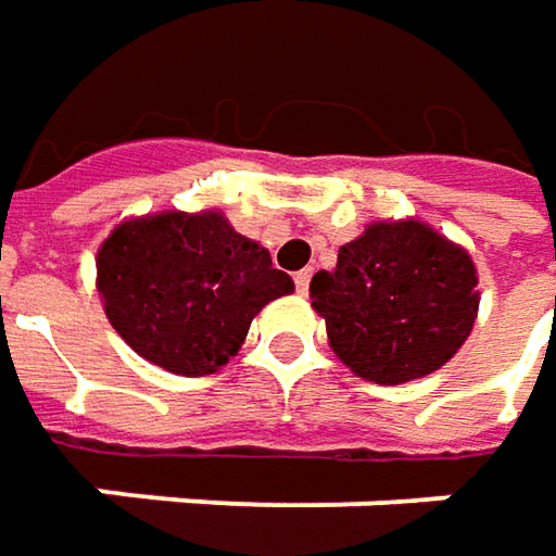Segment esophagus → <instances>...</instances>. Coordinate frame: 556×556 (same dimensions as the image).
Returning <instances> with one entry per match:
<instances>
[{"mask_svg":"<svg viewBox=\"0 0 556 556\" xmlns=\"http://www.w3.org/2000/svg\"><path fill=\"white\" fill-rule=\"evenodd\" d=\"M293 281H296V290L306 296V290H309V281H312V268H303V271H296L293 275Z\"/></svg>","mask_w":556,"mask_h":556,"instance_id":"obj_1","label":"esophagus"}]
</instances>
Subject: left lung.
<instances>
[{
  "mask_svg": "<svg viewBox=\"0 0 556 556\" xmlns=\"http://www.w3.org/2000/svg\"><path fill=\"white\" fill-rule=\"evenodd\" d=\"M470 253L420 219H380L312 278V309L333 355L358 377L395 387L439 371L480 312Z\"/></svg>",
  "mask_w": 556,
  "mask_h": 556,
  "instance_id": "left-lung-1",
  "label": "left lung"
}]
</instances>
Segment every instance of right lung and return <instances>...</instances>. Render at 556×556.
Listing matches in <instances>:
<instances>
[{"mask_svg":"<svg viewBox=\"0 0 556 556\" xmlns=\"http://www.w3.org/2000/svg\"><path fill=\"white\" fill-rule=\"evenodd\" d=\"M96 288L114 331L151 365L203 377L244 346L250 321L293 293L260 241L219 210L129 216L101 241Z\"/></svg>","mask_w":556,"mask_h":556,"instance_id":"obj_1","label":"right lung"}]
</instances>
